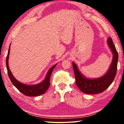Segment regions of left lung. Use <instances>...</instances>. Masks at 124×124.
I'll return each mask as SVG.
<instances>
[{
	"label": "left lung",
	"mask_w": 124,
	"mask_h": 124,
	"mask_svg": "<svg viewBox=\"0 0 124 124\" xmlns=\"http://www.w3.org/2000/svg\"><path fill=\"white\" fill-rule=\"evenodd\" d=\"M109 47L113 53L112 62L108 70L103 76L97 78H88L80 72L77 65L73 62L76 84L81 91L86 94H97L105 91L113 83L116 75L118 54L111 38L107 40Z\"/></svg>",
	"instance_id": "obj_1"
}]
</instances>
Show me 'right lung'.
I'll return each mask as SVG.
<instances>
[{
  "instance_id": "add662e5",
  "label": "right lung",
  "mask_w": 124,
  "mask_h": 124,
  "mask_svg": "<svg viewBox=\"0 0 124 124\" xmlns=\"http://www.w3.org/2000/svg\"><path fill=\"white\" fill-rule=\"evenodd\" d=\"M10 46H11V44L9 46V51H8L7 59H6V64H7L8 74L12 84L21 93L26 96H30V97H34V96H38L43 95L49 89L50 86V77H51L52 71H53L54 68H55V67L57 64H54V66L51 67L49 69V70H48L47 73H46L44 79L40 83L35 85H26L25 84H23L20 82L19 81H18L14 77L9 68V63L8 62H9Z\"/></svg>"
}]
</instances>
